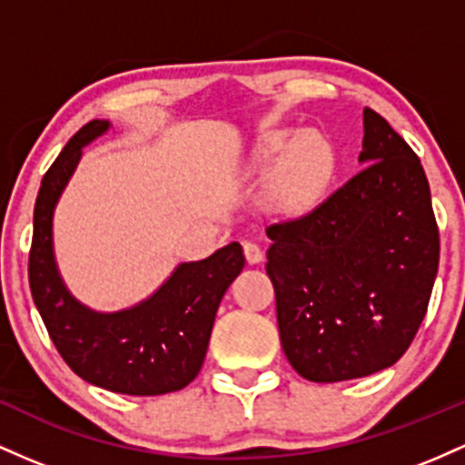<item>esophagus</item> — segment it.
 Masks as SVG:
<instances>
[{
	"mask_svg": "<svg viewBox=\"0 0 465 465\" xmlns=\"http://www.w3.org/2000/svg\"><path fill=\"white\" fill-rule=\"evenodd\" d=\"M243 254H246V261L250 265L261 263V261H263V250H261L257 243H252V242L243 243Z\"/></svg>",
	"mask_w": 465,
	"mask_h": 465,
	"instance_id": "obj_1",
	"label": "esophagus"
}]
</instances>
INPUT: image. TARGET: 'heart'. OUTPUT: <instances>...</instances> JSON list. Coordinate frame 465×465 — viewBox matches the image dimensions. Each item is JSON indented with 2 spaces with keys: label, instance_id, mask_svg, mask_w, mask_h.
<instances>
[{
  "label": "heart",
  "instance_id": "obj_1",
  "mask_svg": "<svg viewBox=\"0 0 465 465\" xmlns=\"http://www.w3.org/2000/svg\"><path fill=\"white\" fill-rule=\"evenodd\" d=\"M283 150L286 153L274 175L272 200L283 211H305L322 195L330 182L333 151L330 143L318 134H305L292 143V134L274 132L265 135L261 143L259 160L263 164H272Z\"/></svg>",
  "mask_w": 465,
  "mask_h": 465
}]
</instances>
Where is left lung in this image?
<instances>
[{"label": "left lung", "instance_id": "left-lung-1", "mask_svg": "<svg viewBox=\"0 0 465 465\" xmlns=\"http://www.w3.org/2000/svg\"><path fill=\"white\" fill-rule=\"evenodd\" d=\"M362 171L305 215L265 228L281 345L296 373L342 382L413 342L440 265V231L415 151L364 107Z\"/></svg>", "mask_w": 465, "mask_h": 465}]
</instances>
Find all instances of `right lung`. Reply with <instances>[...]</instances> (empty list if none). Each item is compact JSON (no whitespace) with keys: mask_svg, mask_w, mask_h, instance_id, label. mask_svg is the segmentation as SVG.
Returning <instances> with one entry per match:
<instances>
[{"mask_svg":"<svg viewBox=\"0 0 465 465\" xmlns=\"http://www.w3.org/2000/svg\"><path fill=\"white\" fill-rule=\"evenodd\" d=\"M107 129V120L78 129L41 180L28 259L30 292L56 351L85 382L124 395L173 393L200 373L219 302L246 259L232 242L211 257L180 263L147 301L129 310L101 314L78 302L56 270L52 215L83 147Z\"/></svg>","mask_w":465,"mask_h":465,"instance_id":"add662e5","label":"right lung"}]
</instances>
